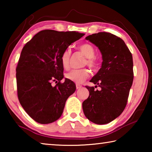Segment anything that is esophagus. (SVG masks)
<instances>
[{"label":"esophagus","mask_w":152,"mask_h":152,"mask_svg":"<svg viewBox=\"0 0 152 152\" xmlns=\"http://www.w3.org/2000/svg\"><path fill=\"white\" fill-rule=\"evenodd\" d=\"M76 89H79V88H82V85H80V84H76Z\"/></svg>","instance_id":"obj_1"}]
</instances>
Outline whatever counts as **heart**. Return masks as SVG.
Listing matches in <instances>:
<instances>
[{"label": "heart", "instance_id": "b5f03b06", "mask_svg": "<svg viewBox=\"0 0 152 152\" xmlns=\"http://www.w3.org/2000/svg\"><path fill=\"white\" fill-rule=\"evenodd\" d=\"M79 50L83 53L86 58L84 64L88 65L92 69H96L98 64L96 59L94 58L95 55V50L93 46L87 43H84L78 46ZM70 50L69 49L64 51L61 55L60 61L61 64L64 69L69 68L70 67ZM90 76V72L86 68L80 69V70H73L66 74V78L69 80L72 81L75 83H82Z\"/></svg>", "mask_w": 152, "mask_h": 152}]
</instances>
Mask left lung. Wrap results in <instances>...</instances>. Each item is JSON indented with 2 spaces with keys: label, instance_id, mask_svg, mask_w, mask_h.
Returning <instances> with one entry per match:
<instances>
[{
  "label": "left lung",
  "instance_id": "8db88e82",
  "mask_svg": "<svg viewBox=\"0 0 152 152\" xmlns=\"http://www.w3.org/2000/svg\"><path fill=\"white\" fill-rule=\"evenodd\" d=\"M86 39L98 47L102 54L101 68L91 80L101 89L86 86L89 96L82 102V109L92 123L107 124L119 117L127 105L133 80L132 54L124 41L112 33L99 32Z\"/></svg>",
  "mask_w": 152,
  "mask_h": 152
}]
</instances>
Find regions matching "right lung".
<instances>
[{
	"mask_svg": "<svg viewBox=\"0 0 152 152\" xmlns=\"http://www.w3.org/2000/svg\"><path fill=\"white\" fill-rule=\"evenodd\" d=\"M76 31L43 30L23 48L16 68L18 99L28 115L41 124L56 121L68 98L76 91L66 78L60 57L72 43L83 36ZM56 81V86L51 83Z\"/></svg>",
	"mask_w": 152,
	"mask_h": 152,
	"instance_id": "add662e5",
	"label": "right lung"
}]
</instances>
